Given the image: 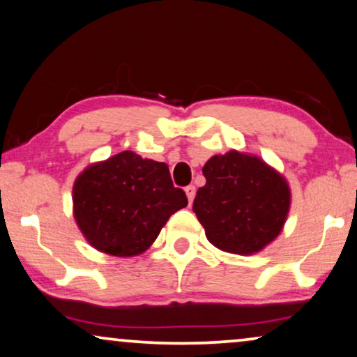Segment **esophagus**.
<instances>
[{
    "instance_id": "1",
    "label": "esophagus",
    "mask_w": 357,
    "mask_h": 357,
    "mask_svg": "<svg viewBox=\"0 0 357 357\" xmlns=\"http://www.w3.org/2000/svg\"><path fill=\"white\" fill-rule=\"evenodd\" d=\"M184 191H186V196H188V201H189V204H192V201H194V196H196V188H194L192 184H189V186L184 188Z\"/></svg>"
}]
</instances>
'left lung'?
<instances>
[{
    "label": "left lung",
    "instance_id": "1",
    "mask_svg": "<svg viewBox=\"0 0 357 357\" xmlns=\"http://www.w3.org/2000/svg\"><path fill=\"white\" fill-rule=\"evenodd\" d=\"M206 184L192 211L207 240L228 253L253 255L281 234L291 191L286 179L258 156L231 150L204 165Z\"/></svg>",
    "mask_w": 357,
    "mask_h": 357
}]
</instances>
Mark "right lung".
<instances>
[{
    "instance_id": "obj_1",
    "label": "right lung",
    "mask_w": 357,
    "mask_h": 357,
    "mask_svg": "<svg viewBox=\"0 0 357 357\" xmlns=\"http://www.w3.org/2000/svg\"><path fill=\"white\" fill-rule=\"evenodd\" d=\"M188 206L174 188L168 165L122 151L88 166L73 186L75 220L89 245L112 256H137L161 227Z\"/></svg>"
}]
</instances>
